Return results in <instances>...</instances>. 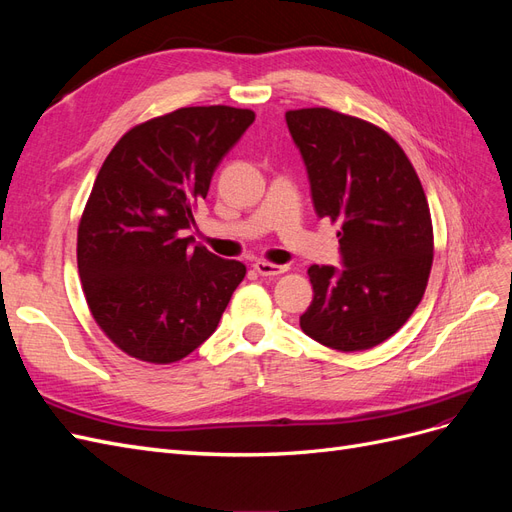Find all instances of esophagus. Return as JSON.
I'll use <instances>...</instances> for the list:
<instances>
[{
  "label": "esophagus",
  "mask_w": 512,
  "mask_h": 512,
  "mask_svg": "<svg viewBox=\"0 0 512 512\" xmlns=\"http://www.w3.org/2000/svg\"><path fill=\"white\" fill-rule=\"evenodd\" d=\"M254 269L262 277H275V275H282L288 271L286 265H273V262H267V260H256Z\"/></svg>",
  "instance_id": "esophagus-1"
}]
</instances>
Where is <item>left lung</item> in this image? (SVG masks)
<instances>
[{
	"mask_svg": "<svg viewBox=\"0 0 512 512\" xmlns=\"http://www.w3.org/2000/svg\"><path fill=\"white\" fill-rule=\"evenodd\" d=\"M318 218L339 224L344 267L312 265L301 329L342 352L369 350L404 327L433 260L427 196L408 156L374 123L331 108L288 111Z\"/></svg>",
	"mask_w": 512,
	"mask_h": 512,
	"instance_id": "8db88e82",
	"label": "left lung"
}]
</instances>
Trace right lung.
<instances>
[{
    "instance_id": "right-lung-1",
    "label": "right lung",
    "mask_w": 512,
    "mask_h": 512,
    "mask_svg": "<svg viewBox=\"0 0 512 512\" xmlns=\"http://www.w3.org/2000/svg\"><path fill=\"white\" fill-rule=\"evenodd\" d=\"M254 119L247 108H179L123 134L104 160L76 260L91 314L134 359L175 363L194 352L245 277L243 262L211 254L183 230Z\"/></svg>"
}]
</instances>
